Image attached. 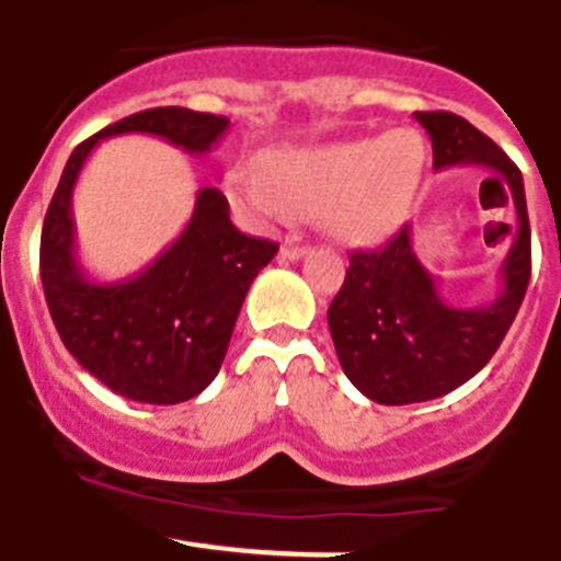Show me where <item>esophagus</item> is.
Wrapping results in <instances>:
<instances>
[{
	"label": "esophagus",
	"instance_id": "34e87169",
	"mask_svg": "<svg viewBox=\"0 0 561 561\" xmlns=\"http://www.w3.org/2000/svg\"><path fill=\"white\" fill-rule=\"evenodd\" d=\"M282 260H290V262H296V260H301V256L307 254V249L305 245H293V243H285L282 245Z\"/></svg>",
	"mask_w": 561,
	"mask_h": 561
}]
</instances>
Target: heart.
<instances>
[{
	"instance_id": "b5f03b06",
	"label": "heart",
	"mask_w": 561,
	"mask_h": 561,
	"mask_svg": "<svg viewBox=\"0 0 561 561\" xmlns=\"http://www.w3.org/2000/svg\"><path fill=\"white\" fill-rule=\"evenodd\" d=\"M427 148L413 130L268 153L262 170L237 164L229 198L256 220L324 218L346 245H377L400 229L425 181Z\"/></svg>"
}]
</instances>
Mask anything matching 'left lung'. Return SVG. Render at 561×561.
I'll list each match as a JSON object with an SVG mask.
<instances>
[{"label":"left lung","instance_id":"obj_1","mask_svg":"<svg viewBox=\"0 0 561 561\" xmlns=\"http://www.w3.org/2000/svg\"><path fill=\"white\" fill-rule=\"evenodd\" d=\"M433 142V170L481 168L508 190L517 211L494 299L456 307L413 251L411 226L380 251H355L327 310L343 375L380 405H411L450 393L476 377L506 337L531 276L523 173L486 134L450 111H416ZM481 184V186H483Z\"/></svg>","mask_w":561,"mask_h":561}]
</instances>
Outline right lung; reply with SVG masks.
<instances>
[{
	"label": "right lung",
	"mask_w": 561,
	"mask_h": 561,
	"mask_svg": "<svg viewBox=\"0 0 561 561\" xmlns=\"http://www.w3.org/2000/svg\"><path fill=\"white\" fill-rule=\"evenodd\" d=\"M226 130V117L181 105L130 114L72 150L44 218L42 282L55 330L69 355L125 400L175 405L198 397L218 377L245 293L279 245L237 231L226 195L201 186L190 224L148 268L94 282L78 262L75 184L108 136H159L204 156Z\"/></svg>",
	"instance_id": "add662e5"
}]
</instances>
